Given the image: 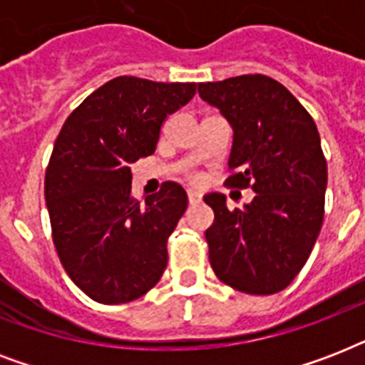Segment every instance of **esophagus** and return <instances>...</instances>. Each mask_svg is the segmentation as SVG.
<instances>
[{"instance_id": "1", "label": "esophagus", "mask_w": 365, "mask_h": 365, "mask_svg": "<svg viewBox=\"0 0 365 365\" xmlns=\"http://www.w3.org/2000/svg\"><path fill=\"white\" fill-rule=\"evenodd\" d=\"M187 199H189V202H191V205H199L200 199H202V195H200L199 191H195V189H189Z\"/></svg>"}]
</instances>
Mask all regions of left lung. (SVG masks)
Returning <instances> with one entry per match:
<instances>
[{
	"instance_id": "1",
	"label": "left lung",
	"mask_w": 365,
	"mask_h": 365,
	"mask_svg": "<svg viewBox=\"0 0 365 365\" xmlns=\"http://www.w3.org/2000/svg\"><path fill=\"white\" fill-rule=\"evenodd\" d=\"M199 96L233 128L231 187H252L244 210L208 193L210 265L231 288L271 295L288 286L309 259L324 222L328 165L318 128L288 88L271 77L239 76L200 83Z\"/></svg>"
}]
</instances>
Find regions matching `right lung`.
<instances>
[{
	"label": "right lung",
	"instance_id": "obj_1",
	"mask_svg": "<svg viewBox=\"0 0 365 365\" xmlns=\"http://www.w3.org/2000/svg\"><path fill=\"white\" fill-rule=\"evenodd\" d=\"M197 93V83L111 79L71 111L45 174L54 248L91 299L128 303L166 269V239L187 208L180 183L138 202L130 165L155 151L160 126Z\"/></svg>",
	"mask_w": 365,
	"mask_h": 365
}]
</instances>
